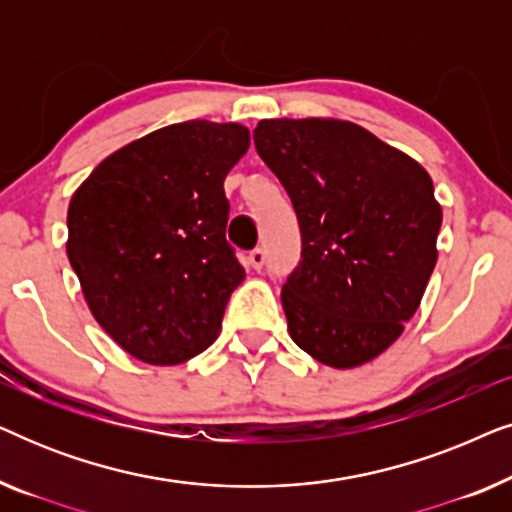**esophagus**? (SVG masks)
<instances>
[{"label": "esophagus", "instance_id": "34e87169", "mask_svg": "<svg viewBox=\"0 0 512 512\" xmlns=\"http://www.w3.org/2000/svg\"><path fill=\"white\" fill-rule=\"evenodd\" d=\"M247 261H249V265H251V268H254V270H261L263 265H265V261H268V256H265V249L258 247V249H254V251H249Z\"/></svg>", "mask_w": 512, "mask_h": 512}]
</instances>
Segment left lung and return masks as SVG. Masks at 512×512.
<instances>
[{
  "label": "left lung",
  "instance_id": "8db88e82",
  "mask_svg": "<svg viewBox=\"0 0 512 512\" xmlns=\"http://www.w3.org/2000/svg\"><path fill=\"white\" fill-rule=\"evenodd\" d=\"M289 193L300 261L282 286L293 342L331 368L382 354L422 303L443 212L419 163L361 125L272 118L254 130Z\"/></svg>",
  "mask_w": 512,
  "mask_h": 512
}]
</instances>
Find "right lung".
<instances>
[{
	"instance_id": "1",
	"label": "right lung",
	"mask_w": 512,
	"mask_h": 512,
	"mask_svg": "<svg viewBox=\"0 0 512 512\" xmlns=\"http://www.w3.org/2000/svg\"><path fill=\"white\" fill-rule=\"evenodd\" d=\"M249 149L237 123L186 121L111 153L69 202L67 256L104 331L174 366L216 340L244 268L223 179Z\"/></svg>"
}]
</instances>
